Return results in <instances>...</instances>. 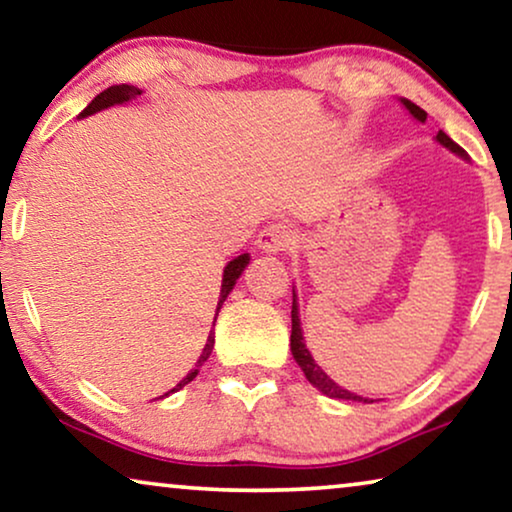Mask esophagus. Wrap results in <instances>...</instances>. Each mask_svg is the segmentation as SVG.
<instances>
[{"mask_svg": "<svg viewBox=\"0 0 512 512\" xmlns=\"http://www.w3.org/2000/svg\"><path fill=\"white\" fill-rule=\"evenodd\" d=\"M293 228L289 223H270V226H265L261 233H258V247L263 251H272V254H277V251H286L293 244Z\"/></svg>", "mask_w": 512, "mask_h": 512, "instance_id": "obj_1", "label": "esophagus"}]
</instances>
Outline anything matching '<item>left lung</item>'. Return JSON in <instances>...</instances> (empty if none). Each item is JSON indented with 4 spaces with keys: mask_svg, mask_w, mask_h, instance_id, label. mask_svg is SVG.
<instances>
[{
    "mask_svg": "<svg viewBox=\"0 0 512 512\" xmlns=\"http://www.w3.org/2000/svg\"><path fill=\"white\" fill-rule=\"evenodd\" d=\"M403 104H405V109L410 111L412 116L417 118V121H426V111L424 109H419L417 104H412L410 100H403ZM438 142L440 144H445L447 149H452L454 153H459V156H466V151L461 149V146L457 144V142H452L450 137L445 135L443 130L438 132ZM291 352H293V359L298 361V366L303 368V373H305V377L307 380H310L314 387H317L319 391H324L326 396H331V398H342V401H363V403H373V401H368V398H361V396H356V394H352V391H347V389H342V387H338V384H335L331 377H328L324 370H321L319 366H317V361L312 359V354L307 352V347H305V342H303V331H300V319H298V305H296V296H293V305H291Z\"/></svg>",
    "mask_w": 512,
    "mask_h": 512,
    "instance_id": "left-lung-1",
    "label": "left lung"
}]
</instances>
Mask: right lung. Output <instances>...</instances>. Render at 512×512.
<instances>
[{
  "mask_svg": "<svg viewBox=\"0 0 512 512\" xmlns=\"http://www.w3.org/2000/svg\"><path fill=\"white\" fill-rule=\"evenodd\" d=\"M137 95H142V90L135 88V86H128V83H121V86H111V88H107V90H102V93L97 95L95 100L90 102L86 109H83V114H81V116H90V114H95V111L111 107V104L128 102V100H132V97H137ZM247 263H249V254H242V256L233 258V261H230V263L226 265V270H223V284H221V296H219V307H216V314H219L221 305H223V300L228 298V293L233 291V286H235V282H237V277L242 275V270H244V268H247ZM214 321H216V317H214ZM212 349H214V333H209L207 345H205V349H202V354H200L198 363H195V368H193L191 373H188V375L184 377V380H181V382L177 384V387H174L172 391H179L181 387H186L188 382H193V380H195V375L200 373L202 363H205V361L209 359V354H212ZM172 391H167V394H172ZM167 394H165V396H167Z\"/></svg>",
  "mask_w": 512,
  "mask_h": 512,
  "instance_id": "add662e5",
  "label": "right lung"
}]
</instances>
